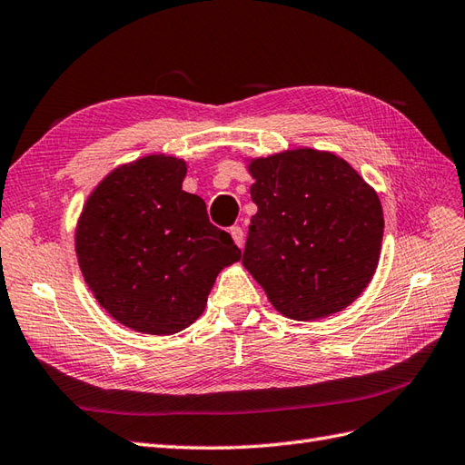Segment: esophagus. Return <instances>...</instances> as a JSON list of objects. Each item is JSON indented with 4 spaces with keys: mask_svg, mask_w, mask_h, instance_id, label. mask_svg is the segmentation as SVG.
Here are the masks:
<instances>
[{
    "mask_svg": "<svg viewBox=\"0 0 465 465\" xmlns=\"http://www.w3.org/2000/svg\"><path fill=\"white\" fill-rule=\"evenodd\" d=\"M230 233H232V240H233V243H235L237 247H243L245 235H243V230L240 228V225H232V228H230Z\"/></svg>",
    "mask_w": 465,
    "mask_h": 465,
    "instance_id": "34e87169",
    "label": "esophagus"
}]
</instances>
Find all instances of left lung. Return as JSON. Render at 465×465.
Returning a JSON list of instances; mask_svg holds the SVG:
<instances>
[{"label": "left lung", "instance_id": "left-lung-1", "mask_svg": "<svg viewBox=\"0 0 465 465\" xmlns=\"http://www.w3.org/2000/svg\"><path fill=\"white\" fill-rule=\"evenodd\" d=\"M243 267L272 306L296 322L352 303L378 267L383 212L378 194L344 159L292 150L255 159Z\"/></svg>", "mask_w": 465, "mask_h": 465}]
</instances>
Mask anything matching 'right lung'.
<instances>
[{
    "instance_id": "right-lung-1",
    "label": "right lung",
    "mask_w": 465,
    "mask_h": 465,
    "mask_svg": "<svg viewBox=\"0 0 465 465\" xmlns=\"http://www.w3.org/2000/svg\"><path fill=\"white\" fill-rule=\"evenodd\" d=\"M187 165L148 155L114 169L87 198L75 232L85 282L118 323L171 335L204 312L218 272L240 261L232 235L184 193Z\"/></svg>"
}]
</instances>
